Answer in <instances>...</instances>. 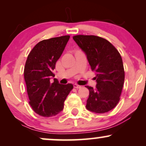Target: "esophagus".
I'll return each instance as SVG.
<instances>
[{
  "label": "esophagus",
  "instance_id": "obj_1",
  "mask_svg": "<svg viewBox=\"0 0 146 146\" xmlns=\"http://www.w3.org/2000/svg\"><path fill=\"white\" fill-rule=\"evenodd\" d=\"M73 86H74V88H80V87H81V86L78 85L77 84H73Z\"/></svg>",
  "mask_w": 146,
  "mask_h": 146
}]
</instances>
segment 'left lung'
I'll use <instances>...</instances> for the list:
<instances>
[{"instance_id":"8db88e82","label":"left lung","mask_w":146,"mask_h":146,"mask_svg":"<svg viewBox=\"0 0 146 146\" xmlns=\"http://www.w3.org/2000/svg\"><path fill=\"white\" fill-rule=\"evenodd\" d=\"M84 52L91 69L96 71V88L86 86L89 90L87 110L104 113L113 109L119 101L125 73L119 51L107 40L96 36L78 35L73 37Z\"/></svg>"}]
</instances>
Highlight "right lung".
Here are the masks:
<instances>
[{
	"label": "right lung",
	"mask_w": 146,
	"mask_h": 146,
	"mask_svg": "<svg viewBox=\"0 0 146 146\" xmlns=\"http://www.w3.org/2000/svg\"><path fill=\"white\" fill-rule=\"evenodd\" d=\"M69 36L44 40L38 42L27 57L24 69L29 104L38 115L52 117L64 108V102L73 89L72 84H60L53 71L67 44Z\"/></svg>",
	"instance_id": "right-lung-1"
}]
</instances>
